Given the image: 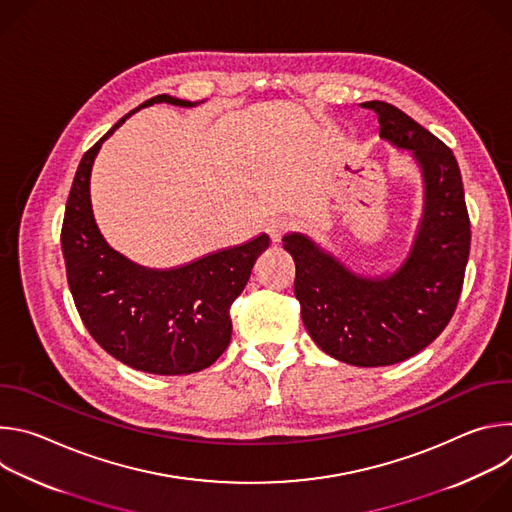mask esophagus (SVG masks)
Masks as SVG:
<instances>
[{
    "mask_svg": "<svg viewBox=\"0 0 512 512\" xmlns=\"http://www.w3.org/2000/svg\"><path fill=\"white\" fill-rule=\"evenodd\" d=\"M289 229H291V227H289V223L285 221V218H281V216L269 218L267 225H265V231H267V235L271 237V241H273V243H281V239L287 235V231H289Z\"/></svg>",
    "mask_w": 512,
    "mask_h": 512,
    "instance_id": "1",
    "label": "esophagus"
}]
</instances>
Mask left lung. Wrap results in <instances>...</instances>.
<instances>
[{
    "label": "left lung",
    "mask_w": 512,
    "mask_h": 512,
    "mask_svg": "<svg viewBox=\"0 0 512 512\" xmlns=\"http://www.w3.org/2000/svg\"><path fill=\"white\" fill-rule=\"evenodd\" d=\"M379 135L407 150L423 176V208L405 261L389 275H360L304 233L283 237L294 257V294L312 340L354 367H387L431 344L454 316L470 255V218L458 162L401 109L369 101Z\"/></svg>",
    "instance_id": "obj_1"
}]
</instances>
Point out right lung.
<instances>
[{
    "mask_svg": "<svg viewBox=\"0 0 512 512\" xmlns=\"http://www.w3.org/2000/svg\"><path fill=\"white\" fill-rule=\"evenodd\" d=\"M154 103L198 105L158 95L131 113ZM129 115L83 156L72 180L60 233L68 287L89 334L113 358L152 375L198 373L227 350L231 306L269 237L263 233L172 269L137 265L109 247L93 216L91 170L101 143Z\"/></svg>",
    "mask_w": 512,
    "mask_h": 512,
    "instance_id": "right-lung-1",
    "label": "right lung"
}]
</instances>
